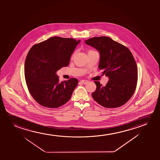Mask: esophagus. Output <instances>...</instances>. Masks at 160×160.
<instances>
[{
    "mask_svg": "<svg viewBox=\"0 0 160 160\" xmlns=\"http://www.w3.org/2000/svg\"><path fill=\"white\" fill-rule=\"evenodd\" d=\"M80 82L82 83V84H85H85H87V83H88V81L85 80H82L80 81Z\"/></svg>",
    "mask_w": 160,
    "mask_h": 160,
    "instance_id": "34e87169",
    "label": "esophagus"
}]
</instances>
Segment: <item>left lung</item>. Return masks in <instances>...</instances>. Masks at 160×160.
Segmentation results:
<instances>
[{
	"mask_svg": "<svg viewBox=\"0 0 160 160\" xmlns=\"http://www.w3.org/2000/svg\"><path fill=\"white\" fill-rule=\"evenodd\" d=\"M86 44L98 51V68L108 77L107 85L94 81L96 90L92 93L99 104L108 108L119 107L131 98L136 90L138 69L131 52L127 47L107 37H93Z\"/></svg>",
	"mask_w": 160,
	"mask_h": 160,
	"instance_id": "8db88e82",
	"label": "left lung"
}]
</instances>
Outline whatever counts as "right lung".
Here are the masks:
<instances>
[{"label": "right lung", "instance_id": "add662e5", "mask_svg": "<svg viewBox=\"0 0 160 160\" xmlns=\"http://www.w3.org/2000/svg\"><path fill=\"white\" fill-rule=\"evenodd\" d=\"M80 40L53 37L31 48L24 63L29 91L42 106L56 108L68 102L78 83V79L59 81L58 70L67 67Z\"/></svg>", "mask_w": 160, "mask_h": 160}]
</instances>
